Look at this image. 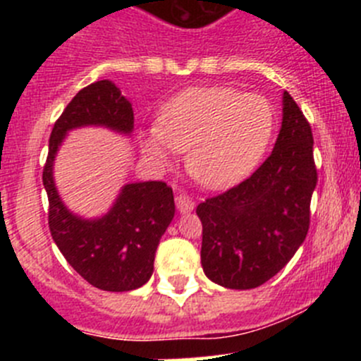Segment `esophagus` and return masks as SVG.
<instances>
[{
    "instance_id": "obj_1",
    "label": "esophagus",
    "mask_w": 361,
    "mask_h": 361,
    "mask_svg": "<svg viewBox=\"0 0 361 361\" xmlns=\"http://www.w3.org/2000/svg\"><path fill=\"white\" fill-rule=\"evenodd\" d=\"M174 201H176V207L180 213H188V211L194 209V201H192V197H188V195L180 194V195H176V199H174Z\"/></svg>"
}]
</instances>
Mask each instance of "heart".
Returning a JSON list of instances; mask_svg holds the SVG:
<instances>
[{
    "label": "heart",
    "instance_id": "1",
    "mask_svg": "<svg viewBox=\"0 0 361 361\" xmlns=\"http://www.w3.org/2000/svg\"><path fill=\"white\" fill-rule=\"evenodd\" d=\"M276 126L274 106L260 94L202 87L174 97L159 126L148 130L147 150L160 164L187 152V169L207 188H227L258 166Z\"/></svg>",
    "mask_w": 361,
    "mask_h": 361
}]
</instances>
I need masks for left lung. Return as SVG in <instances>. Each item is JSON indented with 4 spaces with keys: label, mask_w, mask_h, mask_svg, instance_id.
I'll use <instances>...</instances> for the list:
<instances>
[{
    "label": "left lung",
    "mask_w": 361,
    "mask_h": 361,
    "mask_svg": "<svg viewBox=\"0 0 361 361\" xmlns=\"http://www.w3.org/2000/svg\"><path fill=\"white\" fill-rule=\"evenodd\" d=\"M312 130L288 92L274 150L235 187L197 206L202 221L201 264L216 285L251 290L278 274L309 231L318 181Z\"/></svg>",
    "instance_id": "left-lung-1"
}]
</instances>
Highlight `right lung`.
Masks as SVG:
<instances>
[{"instance_id": "1", "label": "right lung", "mask_w": 361, "mask_h": 361, "mask_svg": "<svg viewBox=\"0 0 361 361\" xmlns=\"http://www.w3.org/2000/svg\"><path fill=\"white\" fill-rule=\"evenodd\" d=\"M85 126L133 133V106L110 80L83 87L54 123L43 167L50 234L87 283L106 292H129L143 286L154 272L159 241L174 216L173 188L164 181L129 183L104 216L85 220L73 214L57 194L52 169L68 130Z\"/></svg>"}]
</instances>
